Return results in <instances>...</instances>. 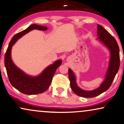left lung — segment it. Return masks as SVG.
Instances as JSON below:
<instances>
[{"label": "left lung", "instance_id": "left-lung-1", "mask_svg": "<svg viewBox=\"0 0 124 124\" xmlns=\"http://www.w3.org/2000/svg\"><path fill=\"white\" fill-rule=\"evenodd\" d=\"M97 35L99 36L98 37V39L102 42L110 51V62L104 82L98 88L94 90H84L78 86L76 84V77L73 72L70 69H69V78L71 89L78 96L85 98L96 97L107 90L112 85L120 67V50L116 40L100 24L97 25Z\"/></svg>", "mask_w": 124, "mask_h": 124}]
</instances>
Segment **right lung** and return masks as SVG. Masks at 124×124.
Here are the masks:
<instances>
[{
	"label": "right lung",
	"mask_w": 124,
	"mask_h": 124,
	"mask_svg": "<svg viewBox=\"0 0 124 124\" xmlns=\"http://www.w3.org/2000/svg\"><path fill=\"white\" fill-rule=\"evenodd\" d=\"M34 29L46 30L47 28L32 24L27 29L16 34L11 40L4 56V65L11 84L21 93L27 95L37 94L45 92L50 85L56 70L62 63L61 60L57 61L35 77L27 76L14 65L11 57L12 46L18 39Z\"/></svg>",
	"instance_id": "1"
}]
</instances>
